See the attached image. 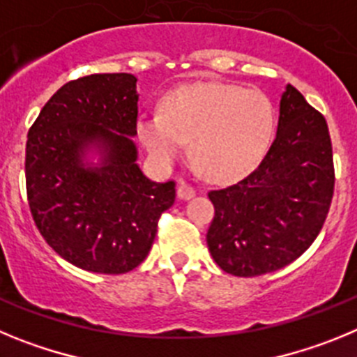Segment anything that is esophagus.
<instances>
[{
    "label": "esophagus",
    "mask_w": 357,
    "mask_h": 357,
    "mask_svg": "<svg viewBox=\"0 0 357 357\" xmlns=\"http://www.w3.org/2000/svg\"><path fill=\"white\" fill-rule=\"evenodd\" d=\"M197 195L193 188L185 182H178V188H176V197L181 198V200H191V198Z\"/></svg>",
    "instance_id": "esophagus-1"
}]
</instances>
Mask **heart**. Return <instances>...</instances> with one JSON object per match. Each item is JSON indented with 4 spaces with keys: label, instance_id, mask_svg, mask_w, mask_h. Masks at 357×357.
<instances>
[{
    "label": "heart",
    "instance_id": "1",
    "mask_svg": "<svg viewBox=\"0 0 357 357\" xmlns=\"http://www.w3.org/2000/svg\"><path fill=\"white\" fill-rule=\"evenodd\" d=\"M275 110L266 94L227 84H191L162 100L160 114L137 119V135L159 164H172L191 143L200 172L234 182L254 172L272 143Z\"/></svg>",
    "mask_w": 357,
    "mask_h": 357
}]
</instances>
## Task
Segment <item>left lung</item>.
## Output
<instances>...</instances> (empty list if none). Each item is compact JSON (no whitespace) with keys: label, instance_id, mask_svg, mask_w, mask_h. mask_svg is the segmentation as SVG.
I'll use <instances>...</instances> for the list:
<instances>
[{"label":"left lung","instance_id":"obj_1","mask_svg":"<svg viewBox=\"0 0 357 357\" xmlns=\"http://www.w3.org/2000/svg\"><path fill=\"white\" fill-rule=\"evenodd\" d=\"M333 191L326 118L286 84L275 139L259 166L238 184L209 193L214 220L207 247L213 259L236 277L284 268L317 239Z\"/></svg>","mask_w":357,"mask_h":357}]
</instances>
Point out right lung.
<instances>
[{"label":"right lung","instance_id":"obj_1","mask_svg":"<svg viewBox=\"0 0 357 357\" xmlns=\"http://www.w3.org/2000/svg\"><path fill=\"white\" fill-rule=\"evenodd\" d=\"M137 78L100 73L62 85L26 141V193L43 238L62 259L118 275L144 261L175 182L137 164Z\"/></svg>","mask_w":357,"mask_h":357}]
</instances>
